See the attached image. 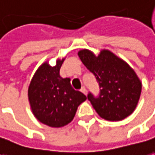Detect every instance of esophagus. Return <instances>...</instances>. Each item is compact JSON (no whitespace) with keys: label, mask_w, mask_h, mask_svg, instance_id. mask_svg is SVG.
I'll list each match as a JSON object with an SVG mask.
<instances>
[{"label":"esophagus","mask_w":155,"mask_h":155,"mask_svg":"<svg viewBox=\"0 0 155 155\" xmlns=\"http://www.w3.org/2000/svg\"><path fill=\"white\" fill-rule=\"evenodd\" d=\"M81 91L83 94H85V95H86V89L85 88V87H82L81 89Z\"/></svg>","instance_id":"obj_1"}]
</instances>
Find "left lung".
<instances>
[{
  "label": "left lung",
  "instance_id": "1",
  "mask_svg": "<svg viewBox=\"0 0 155 155\" xmlns=\"http://www.w3.org/2000/svg\"><path fill=\"white\" fill-rule=\"evenodd\" d=\"M78 55L99 84V96L89 93L87 98L100 117L119 121L133 113L139 101L142 82L129 64L106 49L97 56L82 49Z\"/></svg>",
  "mask_w": 155,
  "mask_h": 155
}]
</instances>
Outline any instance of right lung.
<instances>
[{"label":"right lung","instance_id":"add662e5","mask_svg":"<svg viewBox=\"0 0 155 155\" xmlns=\"http://www.w3.org/2000/svg\"><path fill=\"white\" fill-rule=\"evenodd\" d=\"M65 58L56 65L45 62L38 68L30 81L28 97L32 113L40 122L51 127H63L73 120L78 106L86 100L75 91L69 78H62L59 71Z\"/></svg>","mask_w":155,"mask_h":155}]
</instances>
